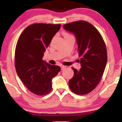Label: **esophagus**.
Returning a JSON list of instances; mask_svg holds the SVG:
<instances>
[{
    "mask_svg": "<svg viewBox=\"0 0 122 122\" xmlns=\"http://www.w3.org/2000/svg\"><path fill=\"white\" fill-rule=\"evenodd\" d=\"M65 68H66L65 66H64V65H61V70H64V69H65Z\"/></svg>",
    "mask_w": 122,
    "mask_h": 122,
    "instance_id": "esophagus-1",
    "label": "esophagus"
}]
</instances>
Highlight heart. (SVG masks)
I'll return each instance as SVG.
<instances>
[{
    "instance_id": "b5f03b06",
    "label": "heart",
    "mask_w": 122,
    "mask_h": 122,
    "mask_svg": "<svg viewBox=\"0 0 122 122\" xmlns=\"http://www.w3.org/2000/svg\"><path fill=\"white\" fill-rule=\"evenodd\" d=\"M73 37V36H72V35L69 34V33H64V37L66 38V37Z\"/></svg>"
}]
</instances>
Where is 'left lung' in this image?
I'll return each instance as SVG.
<instances>
[{
    "label": "left lung",
    "instance_id": "obj_1",
    "mask_svg": "<svg viewBox=\"0 0 122 122\" xmlns=\"http://www.w3.org/2000/svg\"><path fill=\"white\" fill-rule=\"evenodd\" d=\"M73 33L78 45L81 68H72L73 77L69 81L71 91L77 95L89 93L99 83L107 61V48L103 37L92 24L84 20L67 23L63 26Z\"/></svg>",
    "mask_w": 122,
    "mask_h": 122
}]
</instances>
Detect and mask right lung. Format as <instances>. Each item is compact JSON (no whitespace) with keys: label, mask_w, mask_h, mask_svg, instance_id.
Segmentation results:
<instances>
[{"label":"right lung","mask_w":122,"mask_h":122,"mask_svg":"<svg viewBox=\"0 0 122 122\" xmlns=\"http://www.w3.org/2000/svg\"><path fill=\"white\" fill-rule=\"evenodd\" d=\"M60 27V24L29 25L18 40L15 53L16 73L27 89L36 95L49 93L52 79L61 71L59 66L42 60L46 49Z\"/></svg>","instance_id":"obj_1"}]
</instances>
